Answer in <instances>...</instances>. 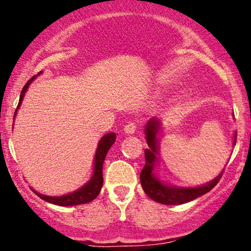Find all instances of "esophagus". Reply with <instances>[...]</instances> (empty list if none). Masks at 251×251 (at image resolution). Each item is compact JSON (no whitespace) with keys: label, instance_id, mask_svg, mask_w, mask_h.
<instances>
[{"label":"esophagus","instance_id":"1","mask_svg":"<svg viewBox=\"0 0 251 251\" xmlns=\"http://www.w3.org/2000/svg\"><path fill=\"white\" fill-rule=\"evenodd\" d=\"M135 131H137V124L135 123H128L127 125L124 127V132H125V134H134Z\"/></svg>","mask_w":251,"mask_h":251}]
</instances>
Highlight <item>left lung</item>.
I'll return each instance as SVG.
<instances>
[{
  "label": "left lung",
  "instance_id": "left-lung-1",
  "mask_svg": "<svg viewBox=\"0 0 251 251\" xmlns=\"http://www.w3.org/2000/svg\"><path fill=\"white\" fill-rule=\"evenodd\" d=\"M162 129V123L158 118H151L145 125V138L149 149H145V166L140 172V183L143 190L151 200L165 205H179V204L188 203L205 195L212 188L217 185L220 181L223 171L211 181L198 186H177L165 183L160 180V178L155 175V166L158 164V154H159V138ZM237 133L234 132V142L236 144Z\"/></svg>",
  "mask_w": 251,
  "mask_h": 251
}]
</instances>
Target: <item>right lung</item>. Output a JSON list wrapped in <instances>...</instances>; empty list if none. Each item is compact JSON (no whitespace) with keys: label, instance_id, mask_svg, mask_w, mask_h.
Instances as JSON below:
<instances>
[{"label":"right lung","instance_id":"add662e5","mask_svg":"<svg viewBox=\"0 0 251 251\" xmlns=\"http://www.w3.org/2000/svg\"><path fill=\"white\" fill-rule=\"evenodd\" d=\"M42 72H40L37 75H40ZM33 76L31 79L25 85V87L22 88L21 96H20L19 105H17V108L15 111V114H14V120H15V117L17 114V111L21 107L22 100L25 96V92L29 88L30 83L36 79V76ZM114 142H116V133L113 132H109V133L105 134L101 139L98 143V148L96 151V155H94V165H93V174H92L91 179H89L85 185H82L81 188L75 190V191L71 192V194L63 195V196H46L40 194V192L33 190L35 194L39 196L40 198H42L43 201H48V203L55 204V205L60 206H73V205H79V204H85L89 203L97 198V196L99 195L100 190L102 188L103 178H102V165L103 160H105L106 154H107L108 150L111 149V146L113 145Z\"/></svg>","mask_w":251,"mask_h":251}]
</instances>
